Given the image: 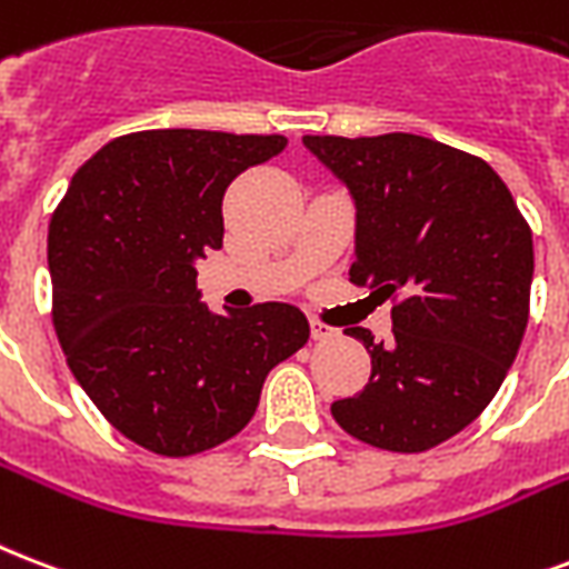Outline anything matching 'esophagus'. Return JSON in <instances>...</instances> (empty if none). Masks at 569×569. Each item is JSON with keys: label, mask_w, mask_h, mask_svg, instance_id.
Segmentation results:
<instances>
[{"label": "esophagus", "mask_w": 569, "mask_h": 569, "mask_svg": "<svg viewBox=\"0 0 569 569\" xmlns=\"http://www.w3.org/2000/svg\"><path fill=\"white\" fill-rule=\"evenodd\" d=\"M310 337L313 340H331V337H337V328L319 322V319H310Z\"/></svg>", "instance_id": "esophagus-1"}]
</instances>
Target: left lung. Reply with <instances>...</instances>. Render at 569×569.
<instances>
[{"label": "left lung", "mask_w": 569, "mask_h": 569, "mask_svg": "<svg viewBox=\"0 0 569 569\" xmlns=\"http://www.w3.org/2000/svg\"><path fill=\"white\" fill-rule=\"evenodd\" d=\"M352 190L349 280L393 303V340L372 342L370 381L331 406L349 436L423 453L487 409L528 325L535 241L496 169L418 133L303 137Z\"/></svg>", "instance_id": "1"}]
</instances>
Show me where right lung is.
<instances>
[{"mask_svg":"<svg viewBox=\"0 0 569 569\" xmlns=\"http://www.w3.org/2000/svg\"><path fill=\"white\" fill-rule=\"evenodd\" d=\"M280 133L137 130L86 160L47 236L53 325L73 379L121 436L193 457L250 423L271 367L310 337L292 303L214 316L197 262L223 244V193Z\"/></svg>","mask_w":569,"mask_h":569,"instance_id":"obj_1","label":"right lung"}]
</instances>
